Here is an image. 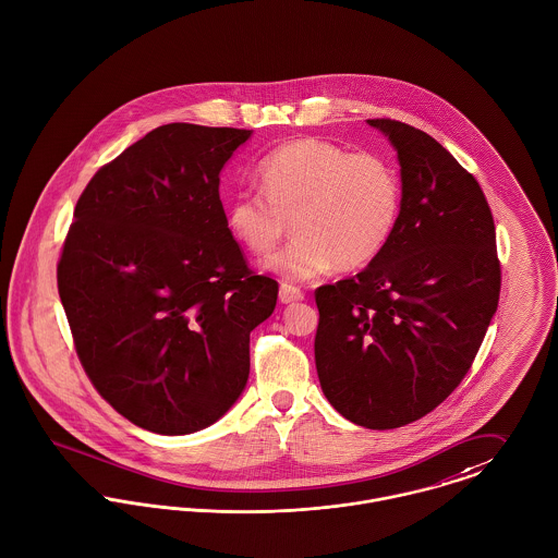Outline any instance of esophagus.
<instances>
[{"mask_svg": "<svg viewBox=\"0 0 558 558\" xmlns=\"http://www.w3.org/2000/svg\"><path fill=\"white\" fill-rule=\"evenodd\" d=\"M302 300H304V293L298 287H291V284L280 287V302L282 304H295V302H302Z\"/></svg>", "mask_w": 558, "mask_h": 558, "instance_id": "1", "label": "esophagus"}]
</instances>
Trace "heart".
Segmentation results:
<instances>
[{"instance_id": "b5f03b06", "label": "heart", "mask_w": 558, "mask_h": 558, "mask_svg": "<svg viewBox=\"0 0 558 558\" xmlns=\"http://www.w3.org/2000/svg\"><path fill=\"white\" fill-rule=\"evenodd\" d=\"M256 175L263 190H240L227 201V229L244 248L265 254L293 218L298 238L263 258V269L289 282L318 278L333 265L360 269L393 233L400 178L378 154L304 136L267 154Z\"/></svg>"}]
</instances>
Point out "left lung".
<instances>
[{"label": "left lung", "mask_w": 558, "mask_h": 558, "mask_svg": "<svg viewBox=\"0 0 558 558\" xmlns=\"http://www.w3.org/2000/svg\"><path fill=\"white\" fill-rule=\"evenodd\" d=\"M400 165L393 233L364 271L316 289L314 362L329 404L389 430L436 409L471 368L500 293L493 211L430 134L366 120Z\"/></svg>", "instance_id": "obj_1"}]
</instances>
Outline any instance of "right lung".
Masks as SVG:
<instances>
[{
  "label": "right lung",
  "instance_id": "1",
  "mask_svg": "<svg viewBox=\"0 0 558 558\" xmlns=\"http://www.w3.org/2000/svg\"><path fill=\"white\" fill-rule=\"evenodd\" d=\"M252 130L167 124L83 190L58 265L78 360L134 426L192 434L246 389L250 331L278 282L227 229L220 171Z\"/></svg>",
  "mask_w": 558,
  "mask_h": 558
}]
</instances>
